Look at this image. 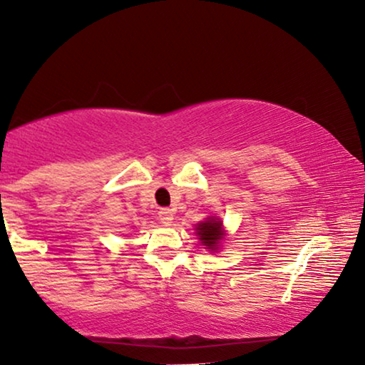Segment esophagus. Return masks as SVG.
Here are the masks:
<instances>
[{"mask_svg": "<svg viewBox=\"0 0 365 365\" xmlns=\"http://www.w3.org/2000/svg\"><path fill=\"white\" fill-rule=\"evenodd\" d=\"M158 217H159V221H161L163 224H166V226H169V224L173 222V219H174V214H173L171 209H166V207H163V209H159V212H158Z\"/></svg>", "mask_w": 365, "mask_h": 365, "instance_id": "1", "label": "esophagus"}]
</instances>
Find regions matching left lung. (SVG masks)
<instances>
[{
	"label": "left lung",
	"mask_w": 365,
	"mask_h": 365,
	"mask_svg": "<svg viewBox=\"0 0 365 365\" xmlns=\"http://www.w3.org/2000/svg\"><path fill=\"white\" fill-rule=\"evenodd\" d=\"M222 222L216 219H207L206 222H201L197 226V236L201 239L202 246H206L211 251H216L219 241L222 237Z\"/></svg>",
	"instance_id": "1"
}]
</instances>
